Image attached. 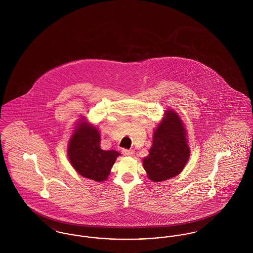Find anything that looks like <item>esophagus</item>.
Returning <instances> with one entry per match:
<instances>
[{"label": "esophagus", "instance_id": "1", "mask_svg": "<svg viewBox=\"0 0 253 253\" xmlns=\"http://www.w3.org/2000/svg\"><path fill=\"white\" fill-rule=\"evenodd\" d=\"M122 154L125 156V157H133L134 155V151L133 150H122Z\"/></svg>", "mask_w": 253, "mask_h": 253}]
</instances>
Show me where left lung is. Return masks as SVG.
I'll return each mask as SVG.
<instances>
[{
    "label": "left lung",
    "mask_w": 253,
    "mask_h": 253,
    "mask_svg": "<svg viewBox=\"0 0 253 253\" xmlns=\"http://www.w3.org/2000/svg\"><path fill=\"white\" fill-rule=\"evenodd\" d=\"M190 155L185 125L174 110L168 109L154 130L153 145L149 155L143 158L148 178L161 182L178 175L188 163Z\"/></svg>",
    "instance_id": "obj_1"
}]
</instances>
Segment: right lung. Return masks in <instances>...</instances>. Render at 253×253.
<instances>
[{
    "label": "right lung",
    "mask_w": 253,
    "mask_h": 253,
    "mask_svg": "<svg viewBox=\"0 0 253 253\" xmlns=\"http://www.w3.org/2000/svg\"><path fill=\"white\" fill-rule=\"evenodd\" d=\"M68 159L76 171L85 178L107 180L111 169L121 154L100 148V132L86 119L77 122L67 145Z\"/></svg>",
    "instance_id": "right-lung-1"
}]
</instances>
